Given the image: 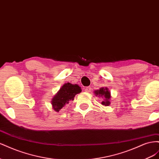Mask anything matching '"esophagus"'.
<instances>
[{
	"mask_svg": "<svg viewBox=\"0 0 159 159\" xmlns=\"http://www.w3.org/2000/svg\"><path fill=\"white\" fill-rule=\"evenodd\" d=\"M91 90V88L90 87H87L85 89V91H86V92H89Z\"/></svg>",
	"mask_w": 159,
	"mask_h": 159,
	"instance_id": "34e87169",
	"label": "esophagus"
}]
</instances>
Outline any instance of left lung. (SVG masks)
Masks as SVG:
<instances>
[{"instance_id":"obj_1","label":"left lung","mask_w":159,"mask_h":159,"mask_svg":"<svg viewBox=\"0 0 159 159\" xmlns=\"http://www.w3.org/2000/svg\"><path fill=\"white\" fill-rule=\"evenodd\" d=\"M94 92L96 95L102 96V97L105 98V101L104 102H102V105H105V106H107V105H109L110 104V102L109 101V99H110L111 95H110V92L107 88H100L99 90H95Z\"/></svg>"}]
</instances>
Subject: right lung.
Returning <instances> with one entry per match:
<instances>
[{
    "label": "right lung",
    "instance_id": "right-lung-1",
    "mask_svg": "<svg viewBox=\"0 0 159 159\" xmlns=\"http://www.w3.org/2000/svg\"><path fill=\"white\" fill-rule=\"evenodd\" d=\"M81 91V88L78 85H73L70 83L65 84L52 99L53 109L56 111H59L60 109L64 107L66 104L68 103L70 101H74L75 95Z\"/></svg>",
    "mask_w": 159,
    "mask_h": 159
}]
</instances>
